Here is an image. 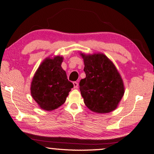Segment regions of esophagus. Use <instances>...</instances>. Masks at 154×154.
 I'll use <instances>...</instances> for the list:
<instances>
[{
    "label": "esophagus",
    "mask_w": 154,
    "mask_h": 154,
    "mask_svg": "<svg viewBox=\"0 0 154 154\" xmlns=\"http://www.w3.org/2000/svg\"><path fill=\"white\" fill-rule=\"evenodd\" d=\"M73 85H74V87L75 89H77L78 87H79V84H78L77 82H73Z\"/></svg>",
    "instance_id": "34e87169"
}]
</instances>
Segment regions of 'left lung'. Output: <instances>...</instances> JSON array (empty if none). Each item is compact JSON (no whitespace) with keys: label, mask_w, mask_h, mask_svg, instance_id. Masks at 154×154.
Here are the masks:
<instances>
[{"label":"left lung","mask_w":154,"mask_h":154,"mask_svg":"<svg viewBox=\"0 0 154 154\" xmlns=\"http://www.w3.org/2000/svg\"><path fill=\"white\" fill-rule=\"evenodd\" d=\"M85 79L79 83L84 102L91 111L108 113L117 107L124 94L122 77L115 65L103 54H80Z\"/></svg>","instance_id":"left-lung-1"}]
</instances>
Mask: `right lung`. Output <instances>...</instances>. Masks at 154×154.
I'll list each match as a JSON object with an SVG mask.
<instances>
[{
	"instance_id": "add662e5",
	"label": "right lung",
	"mask_w": 154,
	"mask_h": 154,
	"mask_svg": "<svg viewBox=\"0 0 154 154\" xmlns=\"http://www.w3.org/2000/svg\"><path fill=\"white\" fill-rule=\"evenodd\" d=\"M63 58H47L35 72L31 86V93L39 107L46 110L59 108L66 100L69 92L74 87L69 81L61 63Z\"/></svg>"
}]
</instances>
